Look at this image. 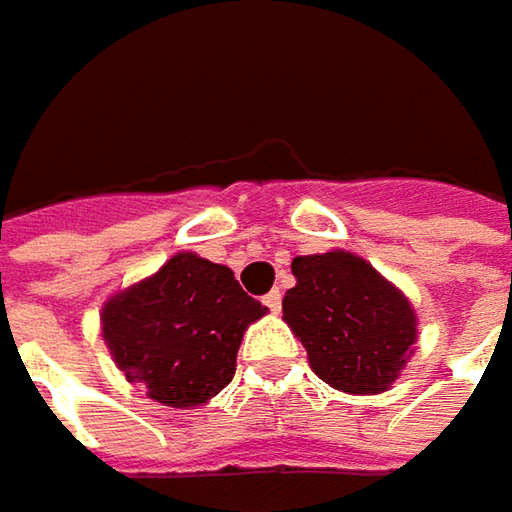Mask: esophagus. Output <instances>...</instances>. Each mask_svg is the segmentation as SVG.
Returning <instances> with one entry per match:
<instances>
[{
	"label": "esophagus",
	"instance_id": "34e87169",
	"mask_svg": "<svg viewBox=\"0 0 512 512\" xmlns=\"http://www.w3.org/2000/svg\"><path fill=\"white\" fill-rule=\"evenodd\" d=\"M263 306H269V312H280V306H283V295H280V289H272L269 295H263Z\"/></svg>",
	"mask_w": 512,
	"mask_h": 512
}]
</instances>
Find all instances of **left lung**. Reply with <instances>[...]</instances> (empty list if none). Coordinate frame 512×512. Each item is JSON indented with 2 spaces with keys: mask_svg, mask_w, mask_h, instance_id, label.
<instances>
[{
  "mask_svg": "<svg viewBox=\"0 0 512 512\" xmlns=\"http://www.w3.org/2000/svg\"><path fill=\"white\" fill-rule=\"evenodd\" d=\"M292 275L283 318L318 378L355 395L384 392L415 344L410 300L349 252L295 257Z\"/></svg>",
  "mask_w": 512,
  "mask_h": 512,
  "instance_id": "obj_1",
  "label": "left lung"
}]
</instances>
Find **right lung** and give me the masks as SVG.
<instances>
[{"label":"right lung","mask_w":512,"mask_h":512,"mask_svg":"<svg viewBox=\"0 0 512 512\" xmlns=\"http://www.w3.org/2000/svg\"><path fill=\"white\" fill-rule=\"evenodd\" d=\"M266 315L232 269L180 252L102 309V338L131 384L166 407H200L234 378L246 326Z\"/></svg>","instance_id":"obj_1"}]
</instances>
